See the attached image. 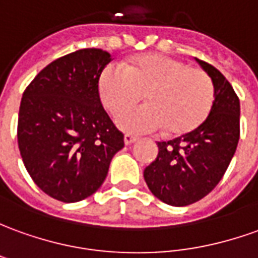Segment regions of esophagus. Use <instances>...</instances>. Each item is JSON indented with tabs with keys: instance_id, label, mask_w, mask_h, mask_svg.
Masks as SVG:
<instances>
[{
	"instance_id": "34e87169",
	"label": "esophagus",
	"mask_w": 258,
	"mask_h": 258,
	"mask_svg": "<svg viewBox=\"0 0 258 258\" xmlns=\"http://www.w3.org/2000/svg\"><path fill=\"white\" fill-rule=\"evenodd\" d=\"M123 140H125L126 146H129V145L135 143V142L138 140V138H136V136H133V135H129V133H126L125 138H123Z\"/></svg>"
}]
</instances>
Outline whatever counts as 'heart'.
<instances>
[{
  "instance_id": "obj_1",
  "label": "heart",
  "mask_w": 258,
  "mask_h": 258,
  "mask_svg": "<svg viewBox=\"0 0 258 258\" xmlns=\"http://www.w3.org/2000/svg\"><path fill=\"white\" fill-rule=\"evenodd\" d=\"M98 88L102 104L113 115L139 102L145 92L147 104L118 118V125L131 133L163 127L171 135L191 132L205 120L215 99L207 73L163 54H142L125 67L108 64L101 72Z\"/></svg>"
}]
</instances>
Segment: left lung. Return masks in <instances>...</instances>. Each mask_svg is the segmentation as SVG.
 Listing matches in <instances>:
<instances>
[{
    "label": "left lung",
    "mask_w": 258,
    "mask_h": 258,
    "mask_svg": "<svg viewBox=\"0 0 258 258\" xmlns=\"http://www.w3.org/2000/svg\"><path fill=\"white\" fill-rule=\"evenodd\" d=\"M197 61L214 83L211 112L191 132L159 142L157 159L143 173L153 195L173 207L191 205L218 185L240 138V102L233 87L214 66Z\"/></svg>",
    "instance_id": "1"
}]
</instances>
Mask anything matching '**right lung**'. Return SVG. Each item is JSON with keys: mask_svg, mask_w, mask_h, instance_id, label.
<instances>
[{"mask_svg": "<svg viewBox=\"0 0 258 258\" xmlns=\"http://www.w3.org/2000/svg\"><path fill=\"white\" fill-rule=\"evenodd\" d=\"M111 54L81 49L47 64L24 91L18 146L32 180L61 202L90 197L125 146L101 104L98 81Z\"/></svg>", "mask_w": 258, "mask_h": 258, "instance_id": "right-lung-1", "label": "right lung"}]
</instances>
